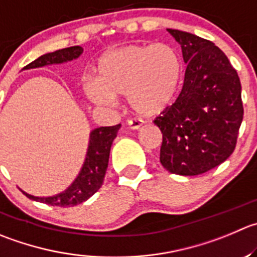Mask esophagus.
Segmentation results:
<instances>
[{"instance_id":"1","label":"esophagus","mask_w":257,"mask_h":257,"mask_svg":"<svg viewBox=\"0 0 257 257\" xmlns=\"http://www.w3.org/2000/svg\"><path fill=\"white\" fill-rule=\"evenodd\" d=\"M126 125H128L129 129H133V131H137V129H139L142 125H143V123H142L141 120H137V119H131V120H128Z\"/></svg>"}]
</instances>
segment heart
Here are the masks:
<instances>
[{
	"mask_svg": "<svg viewBox=\"0 0 257 257\" xmlns=\"http://www.w3.org/2000/svg\"><path fill=\"white\" fill-rule=\"evenodd\" d=\"M96 79L86 78L83 90L96 105L108 106L126 96L138 115L161 113L173 101L181 78V61L168 44L128 45L99 59Z\"/></svg>",
	"mask_w": 257,
	"mask_h": 257,
	"instance_id": "b5f03b06",
	"label": "heart"
}]
</instances>
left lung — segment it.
<instances>
[{"mask_svg":"<svg viewBox=\"0 0 257 257\" xmlns=\"http://www.w3.org/2000/svg\"><path fill=\"white\" fill-rule=\"evenodd\" d=\"M167 31L181 45L187 68L179 96L154 120L163 134L159 159L171 173L197 176L235 151L243 118L240 78L213 42Z\"/></svg>","mask_w":257,"mask_h":257,"instance_id":"8db88e82","label":"left lung"}]
</instances>
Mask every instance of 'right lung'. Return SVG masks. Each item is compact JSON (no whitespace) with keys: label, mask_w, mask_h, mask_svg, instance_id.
I'll return each instance as SVG.
<instances>
[{"label":"right lung","mask_w":257,"mask_h":257,"mask_svg":"<svg viewBox=\"0 0 257 257\" xmlns=\"http://www.w3.org/2000/svg\"><path fill=\"white\" fill-rule=\"evenodd\" d=\"M83 47L80 46L56 50L54 52L42 55L35 61L30 62L24 69L29 70V69L73 61V60L78 59L83 54ZM119 128H120V124H116L113 126H100V128H95L90 132L88 152H86L83 167H81L78 177L74 179L73 183L65 191L55 196H50V197H36V196L29 195L22 189L21 192L30 200L46 203L50 206H59V207H70V206H76L85 202L103 184L106 168H108L111 144L115 139Z\"/></svg>","instance_id":"add662e5"}]
</instances>
